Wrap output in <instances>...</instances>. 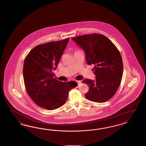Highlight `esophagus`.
<instances>
[{
	"instance_id": "esophagus-1",
	"label": "esophagus",
	"mask_w": 146,
	"mask_h": 146,
	"mask_svg": "<svg viewBox=\"0 0 146 146\" xmlns=\"http://www.w3.org/2000/svg\"><path fill=\"white\" fill-rule=\"evenodd\" d=\"M76 82H77V84H78V85H80L81 84V81H76Z\"/></svg>"
}]
</instances>
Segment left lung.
<instances>
[{"mask_svg":"<svg viewBox=\"0 0 146 146\" xmlns=\"http://www.w3.org/2000/svg\"><path fill=\"white\" fill-rule=\"evenodd\" d=\"M72 40L84 51L87 64L95 66V80L82 81L89 87L85 97L92 102H106L116 93L122 79L123 64L118 50L106 36L99 34L79 36Z\"/></svg>","mask_w":146,"mask_h":146,"instance_id":"8db88e82","label":"left lung"}]
</instances>
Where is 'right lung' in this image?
Segmentation results:
<instances>
[{"instance_id":"add662e5","label":"right lung","mask_w":146,"mask_h":146,"mask_svg":"<svg viewBox=\"0 0 146 146\" xmlns=\"http://www.w3.org/2000/svg\"><path fill=\"white\" fill-rule=\"evenodd\" d=\"M69 38L38 45L24 60L23 76L28 95L36 104L52 110L63 106L68 93L78 86L75 81L55 79L52 71L57 67Z\"/></svg>"}]
</instances>
